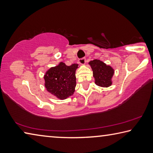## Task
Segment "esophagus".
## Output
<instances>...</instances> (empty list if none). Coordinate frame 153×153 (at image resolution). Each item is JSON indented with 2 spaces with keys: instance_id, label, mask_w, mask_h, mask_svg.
I'll return each mask as SVG.
<instances>
[{
  "instance_id": "obj_1",
  "label": "esophagus",
  "mask_w": 153,
  "mask_h": 153,
  "mask_svg": "<svg viewBox=\"0 0 153 153\" xmlns=\"http://www.w3.org/2000/svg\"><path fill=\"white\" fill-rule=\"evenodd\" d=\"M78 61H79V63L80 64H82V65H84L85 63H86V59H85V58L79 59Z\"/></svg>"
}]
</instances>
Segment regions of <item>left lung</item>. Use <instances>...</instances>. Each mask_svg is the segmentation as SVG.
I'll use <instances>...</instances> for the list:
<instances>
[{"label":"left lung","mask_w":153,"mask_h":153,"mask_svg":"<svg viewBox=\"0 0 153 153\" xmlns=\"http://www.w3.org/2000/svg\"><path fill=\"white\" fill-rule=\"evenodd\" d=\"M89 65L92 69L93 77L97 86L105 88L111 86V79L114 74V69L112 67L98 59L90 61Z\"/></svg>","instance_id":"left-lung-1"}]
</instances>
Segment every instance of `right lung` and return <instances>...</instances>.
I'll return each mask as SVG.
<instances>
[{
    "label": "right lung",
    "mask_w": 153,
    "mask_h": 153,
    "mask_svg": "<svg viewBox=\"0 0 153 153\" xmlns=\"http://www.w3.org/2000/svg\"><path fill=\"white\" fill-rule=\"evenodd\" d=\"M78 64L67 66L63 62L51 67L44 76L45 86L48 92L59 99H66L73 95L76 86V70Z\"/></svg>",
    "instance_id": "1"
}]
</instances>
